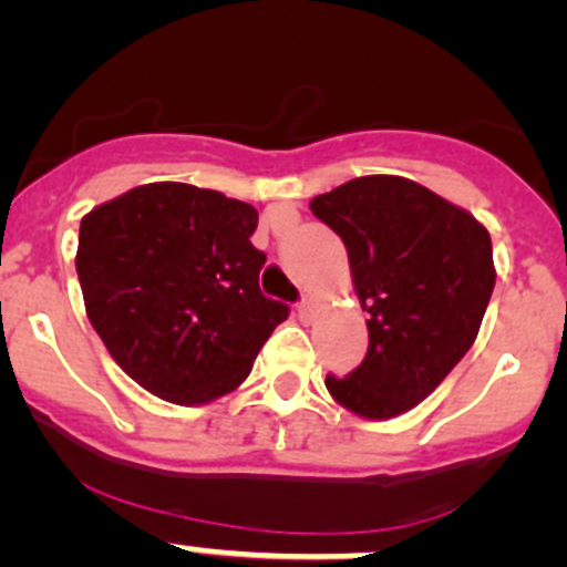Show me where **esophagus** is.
Returning <instances> with one entry per match:
<instances>
[{"label":"esophagus","instance_id":"1","mask_svg":"<svg viewBox=\"0 0 567 567\" xmlns=\"http://www.w3.org/2000/svg\"><path fill=\"white\" fill-rule=\"evenodd\" d=\"M313 313H317V302H313V297H302V300L297 302V317L306 319V322H311Z\"/></svg>","mask_w":567,"mask_h":567}]
</instances>
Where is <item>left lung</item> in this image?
<instances>
[{
  "instance_id": "8db88e82",
  "label": "left lung",
  "mask_w": 567,
  "mask_h": 567,
  "mask_svg": "<svg viewBox=\"0 0 567 567\" xmlns=\"http://www.w3.org/2000/svg\"><path fill=\"white\" fill-rule=\"evenodd\" d=\"M347 248L367 311L369 350L330 396L363 419H394L427 400L480 333L496 267L487 228L402 176H361L311 200Z\"/></svg>"
}]
</instances>
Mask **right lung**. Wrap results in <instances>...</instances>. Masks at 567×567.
Wrapping results in <instances>:
<instances>
[{
  "label": "right lung",
  "instance_id": "right-lung-1",
  "mask_svg": "<svg viewBox=\"0 0 567 567\" xmlns=\"http://www.w3.org/2000/svg\"><path fill=\"white\" fill-rule=\"evenodd\" d=\"M259 212L182 182L134 187L82 217L76 276L117 367L173 405H206L250 374L289 317L259 289Z\"/></svg>",
  "mask_w": 567,
  "mask_h": 567
}]
</instances>
